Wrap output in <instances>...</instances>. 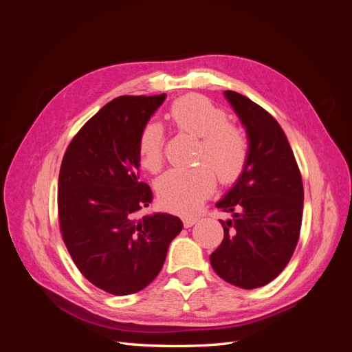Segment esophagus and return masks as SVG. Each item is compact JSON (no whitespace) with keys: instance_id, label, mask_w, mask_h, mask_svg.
Wrapping results in <instances>:
<instances>
[{"instance_id":"1","label":"esophagus","mask_w":352,"mask_h":352,"mask_svg":"<svg viewBox=\"0 0 352 352\" xmlns=\"http://www.w3.org/2000/svg\"><path fill=\"white\" fill-rule=\"evenodd\" d=\"M198 220H199V219H198L197 216H186V217H184V226H185V228L194 226Z\"/></svg>"}]
</instances>
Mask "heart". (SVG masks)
<instances>
[{
	"mask_svg": "<svg viewBox=\"0 0 352 352\" xmlns=\"http://www.w3.org/2000/svg\"><path fill=\"white\" fill-rule=\"evenodd\" d=\"M180 133L201 138L192 168L170 170L158 180L162 204L177 212H192L221 184H233L243 173L250 158V140L229 114L202 95L189 94L175 100L166 114ZM166 133L162 124L146 123L138 141L141 164L151 173L164 166ZM218 176L216 177L215 175Z\"/></svg>",
	"mask_w": 352,
	"mask_h": 352,
	"instance_id": "heart-1",
	"label": "heart"
}]
</instances>
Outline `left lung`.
I'll use <instances>...</instances> for the list:
<instances>
[{"mask_svg": "<svg viewBox=\"0 0 352 352\" xmlns=\"http://www.w3.org/2000/svg\"><path fill=\"white\" fill-rule=\"evenodd\" d=\"M225 95L247 127L250 158L235 186L217 202L233 219L220 220L225 238L210 263L223 280L254 289L278 278L296 248L302 177L278 120L242 94Z\"/></svg>", "mask_w": 352, "mask_h": 352, "instance_id": "obj_1", "label": "left lung"}]
</instances>
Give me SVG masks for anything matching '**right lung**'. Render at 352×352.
<instances>
[{"mask_svg":"<svg viewBox=\"0 0 352 352\" xmlns=\"http://www.w3.org/2000/svg\"><path fill=\"white\" fill-rule=\"evenodd\" d=\"M162 95H123L74 135L58 176L61 238L79 272L111 295L142 291L162 270L179 217L157 212L141 220L151 188L140 180L138 141Z\"/></svg>","mask_w":352,"mask_h":352,"instance_id":"1","label":"right lung"}]
</instances>
